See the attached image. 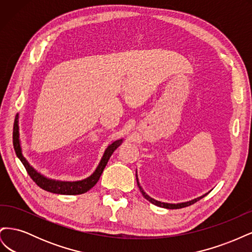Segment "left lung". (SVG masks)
<instances>
[{
	"label": "left lung",
	"mask_w": 252,
	"mask_h": 252,
	"mask_svg": "<svg viewBox=\"0 0 252 252\" xmlns=\"http://www.w3.org/2000/svg\"><path fill=\"white\" fill-rule=\"evenodd\" d=\"M136 175V183H138V186H139V188H140V191L142 192V194H143V196L145 197V199H146L147 201H149L150 203H152L154 205H157V206H158V207H163V208H167V209H179V208H183V207H187V206H189V205H192V204H194L195 202H197L199 200H201L202 197H204L206 194H203L202 196H199V197H196V199H193V200H191V201H188V202H184V203H178V204H169V203H164V202H159V201H157V200H155V199H152V197H150L146 192L144 191L143 190V188L141 187V185H140V183H139V180H138V174H135Z\"/></svg>",
	"instance_id": "obj_1"
}]
</instances>
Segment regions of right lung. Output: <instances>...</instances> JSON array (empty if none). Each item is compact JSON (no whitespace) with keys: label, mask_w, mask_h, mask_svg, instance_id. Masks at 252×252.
Masks as SVG:
<instances>
[{"label":"right lung","mask_w":252,"mask_h":252,"mask_svg":"<svg viewBox=\"0 0 252 252\" xmlns=\"http://www.w3.org/2000/svg\"><path fill=\"white\" fill-rule=\"evenodd\" d=\"M123 143V139H120L114 141L112 144L106 148L104 155L101 158V162L98 163V166L94 172L90 175V177L84 179L82 181H74V182H67V181H57L48 179L45 177V175L41 174L39 171H36L33 167L28 163L27 159L24 158L22 154V147H21V141H20V133H19V121L18 118L16 120V123L13 126V147L16 150L17 157L20 158V161L24 165L25 169L27 170L30 178L33 180L35 184L41 187L42 189L46 190L48 192L57 193V194H67V195H72V194H82L87 192L88 190L93 188L100 179L101 174L103 173V170L105 166L107 165L108 159L113 154V151L116 150L120 145Z\"/></svg>","instance_id":"1"}]
</instances>
